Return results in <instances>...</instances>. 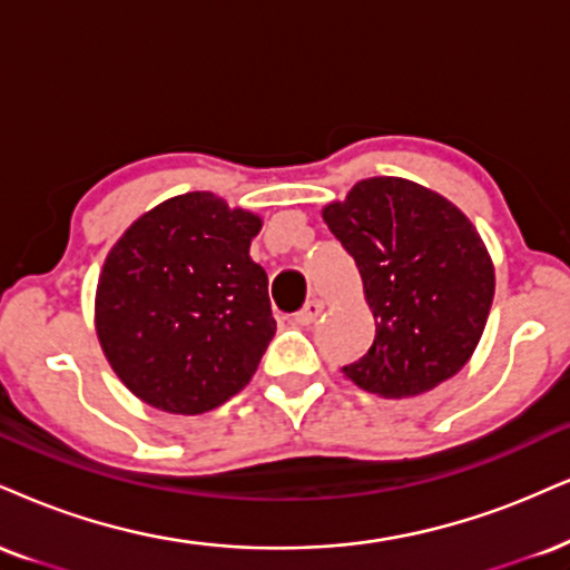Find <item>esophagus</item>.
Masks as SVG:
<instances>
[{
  "instance_id": "esophagus-1",
  "label": "esophagus",
  "mask_w": 570,
  "mask_h": 570,
  "mask_svg": "<svg viewBox=\"0 0 570 570\" xmlns=\"http://www.w3.org/2000/svg\"><path fill=\"white\" fill-rule=\"evenodd\" d=\"M324 313V303H321V299H311V303H307L303 311L297 313V324L299 326H311V324H315V321H318V315Z\"/></svg>"
}]
</instances>
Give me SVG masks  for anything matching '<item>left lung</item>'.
<instances>
[{
	"label": "left lung",
	"instance_id": "obj_1",
	"mask_svg": "<svg viewBox=\"0 0 570 570\" xmlns=\"http://www.w3.org/2000/svg\"><path fill=\"white\" fill-rule=\"evenodd\" d=\"M358 265L376 334L342 374L366 393L411 397L451 380L483 337L493 263L462 209L403 177L355 183L321 209Z\"/></svg>",
	"mask_w": 570,
	"mask_h": 570
}]
</instances>
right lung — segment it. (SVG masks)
Masks as SVG:
<instances>
[{"mask_svg": "<svg viewBox=\"0 0 570 570\" xmlns=\"http://www.w3.org/2000/svg\"><path fill=\"white\" fill-rule=\"evenodd\" d=\"M263 217L209 190L167 198L111 246L95 332L132 395L167 414H204L249 385L276 321L249 257Z\"/></svg>", "mask_w": 570, "mask_h": 570, "instance_id": "add662e5", "label": "right lung"}]
</instances>
